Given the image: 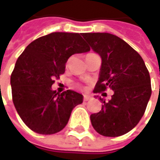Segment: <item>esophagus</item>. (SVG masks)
<instances>
[{"label":"esophagus","instance_id":"obj_1","mask_svg":"<svg viewBox=\"0 0 160 160\" xmlns=\"http://www.w3.org/2000/svg\"><path fill=\"white\" fill-rule=\"evenodd\" d=\"M91 99V97L90 96H88V95H84V101L85 102H88V101H89Z\"/></svg>","mask_w":160,"mask_h":160}]
</instances>
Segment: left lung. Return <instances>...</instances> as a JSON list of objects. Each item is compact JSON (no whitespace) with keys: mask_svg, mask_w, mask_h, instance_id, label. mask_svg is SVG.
<instances>
[{"mask_svg":"<svg viewBox=\"0 0 160 160\" xmlns=\"http://www.w3.org/2000/svg\"><path fill=\"white\" fill-rule=\"evenodd\" d=\"M85 40L102 58L94 93L113 90L102 110L90 116L99 134L119 137L139 122L152 94L151 78L144 60L130 45L110 33H83ZM106 94V93H104Z\"/></svg>","mask_w":160,"mask_h":160,"instance_id":"8db88e82","label":"left lung"}]
</instances>
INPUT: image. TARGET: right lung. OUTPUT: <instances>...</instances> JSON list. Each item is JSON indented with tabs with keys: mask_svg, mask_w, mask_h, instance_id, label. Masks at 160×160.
Masks as SVG:
<instances>
[{
	"mask_svg": "<svg viewBox=\"0 0 160 160\" xmlns=\"http://www.w3.org/2000/svg\"><path fill=\"white\" fill-rule=\"evenodd\" d=\"M89 51L81 33L53 32L31 42L21 54L10 77L12 98L30 130L51 135L66 127L83 95L72 90L58 94L52 86L72 55Z\"/></svg>",
	"mask_w": 160,
	"mask_h": 160,
	"instance_id": "1",
	"label": "right lung"
}]
</instances>
